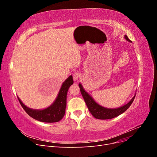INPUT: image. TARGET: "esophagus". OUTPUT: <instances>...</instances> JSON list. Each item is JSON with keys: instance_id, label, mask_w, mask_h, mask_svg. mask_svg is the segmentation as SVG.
I'll return each instance as SVG.
<instances>
[{"instance_id": "34e87169", "label": "esophagus", "mask_w": 157, "mask_h": 157, "mask_svg": "<svg viewBox=\"0 0 157 157\" xmlns=\"http://www.w3.org/2000/svg\"><path fill=\"white\" fill-rule=\"evenodd\" d=\"M79 77H80V74L78 72H75L73 74V80H75V81H77V80H78Z\"/></svg>"}]
</instances>
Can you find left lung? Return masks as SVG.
<instances>
[{"instance_id":"obj_1","label":"left lung","mask_w":157,"mask_h":157,"mask_svg":"<svg viewBox=\"0 0 157 157\" xmlns=\"http://www.w3.org/2000/svg\"><path fill=\"white\" fill-rule=\"evenodd\" d=\"M124 38L128 41L131 42V40H130V39H128L126 35H124ZM78 86L80 88V92H81L82 96L84 99V101L86 103L90 112L91 113L94 117L98 118V119H111V118H115L118 115H121L122 113L125 112L127 109L130 107L136 97L135 95L129 102L121 107L115 109H108L101 106L100 105H99L98 103L95 101L94 99L90 96L89 94H88L85 91L81 84L79 83Z\"/></svg>"}]
</instances>
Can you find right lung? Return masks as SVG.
Segmentation results:
<instances>
[{"instance_id": "obj_1", "label": "right lung", "mask_w": 157, "mask_h": 157, "mask_svg": "<svg viewBox=\"0 0 157 157\" xmlns=\"http://www.w3.org/2000/svg\"><path fill=\"white\" fill-rule=\"evenodd\" d=\"M73 84L72 76H70L63 84L59 90L58 97L50 106L44 109L36 110L27 107L22 103L20 99L17 98L25 112L33 118L43 122H56L62 119L65 113L67 105V94L69 87Z\"/></svg>"}]
</instances>
